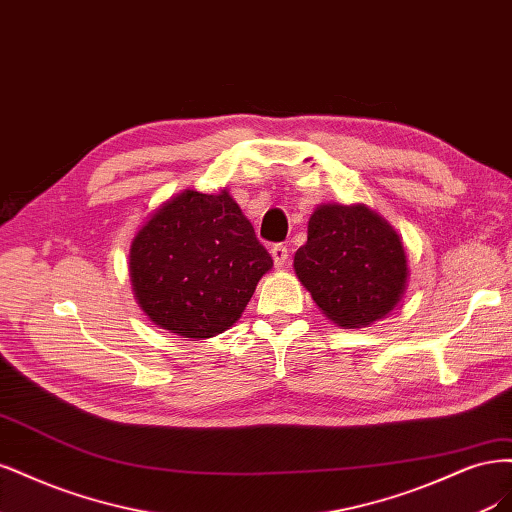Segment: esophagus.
Listing matches in <instances>:
<instances>
[{
	"mask_svg": "<svg viewBox=\"0 0 512 512\" xmlns=\"http://www.w3.org/2000/svg\"><path fill=\"white\" fill-rule=\"evenodd\" d=\"M270 253H272V259H274V266H276V268H285V266H287L289 251H287L285 244H274Z\"/></svg>",
	"mask_w": 512,
	"mask_h": 512,
	"instance_id": "34e87169",
	"label": "esophagus"
}]
</instances>
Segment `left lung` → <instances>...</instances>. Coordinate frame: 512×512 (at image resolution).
Instances as JSON below:
<instances>
[{"instance_id":"left-lung-1","label":"left lung","mask_w":512,"mask_h":512,"mask_svg":"<svg viewBox=\"0 0 512 512\" xmlns=\"http://www.w3.org/2000/svg\"><path fill=\"white\" fill-rule=\"evenodd\" d=\"M293 270L323 315L355 329L385 319L408 287L400 234L366 204H319Z\"/></svg>"}]
</instances>
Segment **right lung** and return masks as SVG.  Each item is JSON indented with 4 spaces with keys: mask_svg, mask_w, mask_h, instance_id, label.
Here are the masks:
<instances>
[{
    "mask_svg": "<svg viewBox=\"0 0 512 512\" xmlns=\"http://www.w3.org/2000/svg\"><path fill=\"white\" fill-rule=\"evenodd\" d=\"M272 257L223 187L185 189L151 212L129 246V278L144 315L170 334L204 340L232 327Z\"/></svg>",
    "mask_w": 512,
    "mask_h": 512,
    "instance_id": "obj_1",
    "label": "right lung"
}]
</instances>
